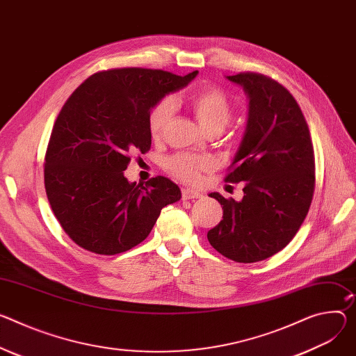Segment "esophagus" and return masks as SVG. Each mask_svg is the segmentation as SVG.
I'll return each instance as SVG.
<instances>
[{"instance_id":"obj_1","label":"esophagus","mask_w":356,"mask_h":356,"mask_svg":"<svg viewBox=\"0 0 356 356\" xmlns=\"http://www.w3.org/2000/svg\"><path fill=\"white\" fill-rule=\"evenodd\" d=\"M181 197L183 200H195V199H202L203 193L195 188H181Z\"/></svg>"}]
</instances>
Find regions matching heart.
Masks as SVG:
<instances>
[{"label":"heart","mask_w":356,"mask_h":356,"mask_svg":"<svg viewBox=\"0 0 356 356\" xmlns=\"http://www.w3.org/2000/svg\"><path fill=\"white\" fill-rule=\"evenodd\" d=\"M187 105L206 132H221L230 122L232 104L229 96L220 88L204 86L191 92L187 98ZM172 112L173 104L169 98L159 101L150 109L149 131L154 139L163 135ZM166 168L173 176L184 181H196L203 172H209L213 168V160L207 156L180 153L166 161Z\"/></svg>","instance_id":"b5f03b06"}]
</instances>
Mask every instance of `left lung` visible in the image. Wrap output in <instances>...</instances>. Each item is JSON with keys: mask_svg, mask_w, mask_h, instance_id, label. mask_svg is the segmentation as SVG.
<instances>
[{"mask_svg": "<svg viewBox=\"0 0 356 356\" xmlns=\"http://www.w3.org/2000/svg\"><path fill=\"white\" fill-rule=\"evenodd\" d=\"M248 96V120L225 181H245L240 202L210 193L222 220L209 243L237 263H257L281 251L300 230L315 188L314 146L294 96L254 72L227 76Z\"/></svg>", "mask_w": 356, "mask_h": 356, "instance_id": "left-lung-1", "label": "left lung"}]
</instances>
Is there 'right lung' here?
Segmentation results:
<instances>
[{
	"instance_id": "right-lung-1",
	"label": "right lung",
	"mask_w": 356,
	"mask_h": 356,
	"mask_svg": "<svg viewBox=\"0 0 356 356\" xmlns=\"http://www.w3.org/2000/svg\"><path fill=\"white\" fill-rule=\"evenodd\" d=\"M161 70L118 68L81 83L62 106L45 153L44 181L60 227L79 247L115 255L142 243L168 204L180 200L163 176L131 183V153L152 145L149 113L196 78Z\"/></svg>"
}]
</instances>
